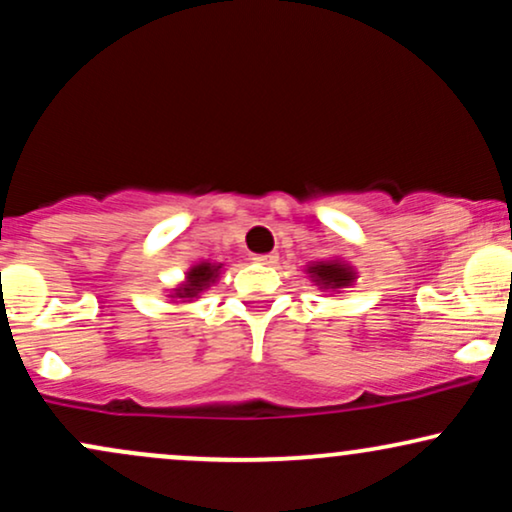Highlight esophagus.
Instances as JSON below:
<instances>
[{
	"label": "esophagus",
	"instance_id": "34e87169",
	"mask_svg": "<svg viewBox=\"0 0 512 512\" xmlns=\"http://www.w3.org/2000/svg\"><path fill=\"white\" fill-rule=\"evenodd\" d=\"M255 260L260 264H276L279 262V255H276V252H269V255H257Z\"/></svg>",
	"mask_w": 512,
	"mask_h": 512
}]
</instances>
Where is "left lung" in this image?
<instances>
[{
	"label": "left lung",
	"mask_w": 512,
	"mask_h": 512,
	"mask_svg": "<svg viewBox=\"0 0 512 512\" xmlns=\"http://www.w3.org/2000/svg\"><path fill=\"white\" fill-rule=\"evenodd\" d=\"M305 274L310 281L322 291H344L356 284V269L342 260H327V262H313L305 267Z\"/></svg>",
	"instance_id": "1"
}]
</instances>
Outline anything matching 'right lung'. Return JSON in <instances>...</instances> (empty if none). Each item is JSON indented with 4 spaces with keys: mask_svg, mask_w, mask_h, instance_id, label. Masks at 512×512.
Listing matches in <instances>:
<instances>
[{
    "mask_svg": "<svg viewBox=\"0 0 512 512\" xmlns=\"http://www.w3.org/2000/svg\"><path fill=\"white\" fill-rule=\"evenodd\" d=\"M221 269H223V264H216V262L192 264V267L185 272V281L170 291V298H173L175 303L195 301V298L202 296L209 286H214L216 281H219Z\"/></svg>",
    "mask_w": 512,
    "mask_h": 512,
    "instance_id": "1",
    "label": "right lung"
}]
</instances>
